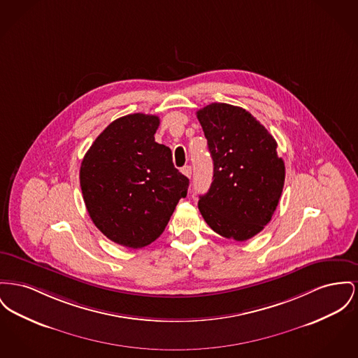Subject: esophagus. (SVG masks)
I'll list each match as a JSON object with an SVG mask.
<instances>
[{"instance_id": "esophagus-1", "label": "esophagus", "mask_w": 358, "mask_h": 358, "mask_svg": "<svg viewBox=\"0 0 358 358\" xmlns=\"http://www.w3.org/2000/svg\"><path fill=\"white\" fill-rule=\"evenodd\" d=\"M181 171H182L184 176H187L188 178H190V176H192V168H190L189 165H185L184 168L181 169Z\"/></svg>"}]
</instances>
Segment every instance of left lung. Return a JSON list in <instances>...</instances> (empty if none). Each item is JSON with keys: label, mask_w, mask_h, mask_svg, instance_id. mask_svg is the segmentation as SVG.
I'll use <instances>...</instances> for the list:
<instances>
[{"label": "left lung", "mask_w": 358, "mask_h": 358, "mask_svg": "<svg viewBox=\"0 0 358 358\" xmlns=\"http://www.w3.org/2000/svg\"><path fill=\"white\" fill-rule=\"evenodd\" d=\"M213 161V181L199 210L215 232L243 242L273 216L285 180L277 142L250 112L212 103L197 110Z\"/></svg>", "instance_id": "left-lung-1"}]
</instances>
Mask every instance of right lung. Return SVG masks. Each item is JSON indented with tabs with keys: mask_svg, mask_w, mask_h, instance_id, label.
<instances>
[{
	"mask_svg": "<svg viewBox=\"0 0 358 358\" xmlns=\"http://www.w3.org/2000/svg\"><path fill=\"white\" fill-rule=\"evenodd\" d=\"M159 117L132 113L112 122L85 154L80 184L94 226L112 242L141 249L168 226L189 180L154 139Z\"/></svg>",
	"mask_w": 358,
	"mask_h": 358,
	"instance_id": "obj_1",
	"label": "right lung"
}]
</instances>
